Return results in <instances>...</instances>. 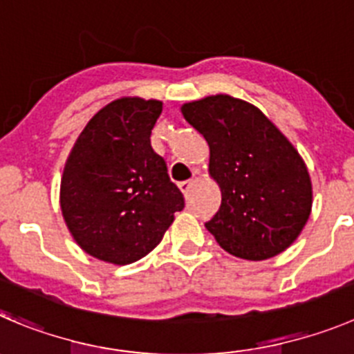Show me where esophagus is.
Wrapping results in <instances>:
<instances>
[{"label":"esophagus","mask_w":354,"mask_h":354,"mask_svg":"<svg viewBox=\"0 0 354 354\" xmlns=\"http://www.w3.org/2000/svg\"><path fill=\"white\" fill-rule=\"evenodd\" d=\"M194 183H196V181H194V180H187V181H181V183H178V187H180L181 192L188 194V190H190V188L194 187Z\"/></svg>","instance_id":"34e87169"}]
</instances>
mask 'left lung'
<instances>
[{"instance_id": "8db88e82", "label": "left lung", "mask_w": 354, "mask_h": 354, "mask_svg": "<svg viewBox=\"0 0 354 354\" xmlns=\"http://www.w3.org/2000/svg\"><path fill=\"white\" fill-rule=\"evenodd\" d=\"M209 145V174L222 204L206 229L230 255L267 260L299 237L313 206L302 157L262 111L227 94L181 106Z\"/></svg>"}]
</instances>
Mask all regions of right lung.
I'll return each mask as SVG.
<instances>
[{"mask_svg":"<svg viewBox=\"0 0 354 354\" xmlns=\"http://www.w3.org/2000/svg\"><path fill=\"white\" fill-rule=\"evenodd\" d=\"M160 113L157 99H115L88 120L66 160L62 216L94 259L115 266L143 259L185 207L150 143Z\"/></svg>","mask_w":354,"mask_h":354,"instance_id":"right-lung-1","label":"right lung"}]
</instances>
